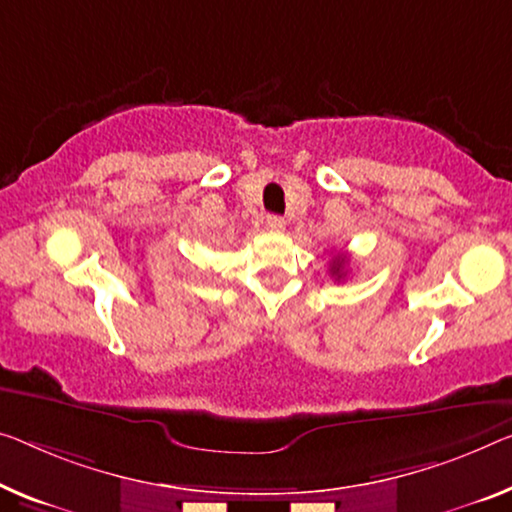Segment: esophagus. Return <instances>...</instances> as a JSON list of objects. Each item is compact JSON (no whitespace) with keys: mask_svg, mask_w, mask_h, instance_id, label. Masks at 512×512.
I'll list each match as a JSON object with an SVG mask.
<instances>
[{"mask_svg":"<svg viewBox=\"0 0 512 512\" xmlns=\"http://www.w3.org/2000/svg\"><path fill=\"white\" fill-rule=\"evenodd\" d=\"M266 225H269L273 232H282V230H285V218H282V216H269V220H266Z\"/></svg>","mask_w":512,"mask_h":512,"instance_id":"obj_1","label":"esophagus"}]
</instances>
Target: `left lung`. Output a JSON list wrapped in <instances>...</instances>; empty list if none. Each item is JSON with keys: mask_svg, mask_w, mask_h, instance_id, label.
Returning a JSON list of instances; mask_svg holds the SVG:
<instances>
[{"mask_svg": "<svg viewBox=\"0 0 512 512\" xmlns=\"http://www.w3.org/2000/svg\"><path fill=\"white\" fill-rule=\"evenodd\" d=\"M345 266H347V259L345 257H335L331 262V273L335 276V280H342L345 278Z\"/></svg>", "mask_w": 512, "mask_h": 512, "instance_id": "obj_1", "label": "left lung"}]
</instances>
